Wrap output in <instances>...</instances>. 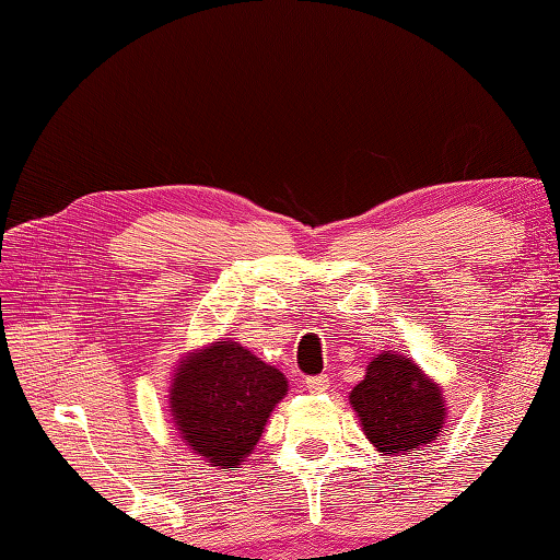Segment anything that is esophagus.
<instances>
[{
	"instance_id": "esophagus-1",
	"label": "esophagus",
	"mask_w": 560,
	"mask_h": 560,
	"mask_svg": "<svg viewBox=\"0 0 560 560\" xmlns=\"http://www.w3.org/2000/svg\"><path fill=\"white\" fill-rule=\"evenodd\" d=\"M305 389L311 392V395H323V392L329 389V377H327V375L307 377V380H305Z\"/></svg>"
}]
</instances>
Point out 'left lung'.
Wrapping results in <instances>:
<instances>
[{
	"instance_id": "1",
	"label": "left lung",
	"mask_w": 560,
	"mask_h": 560,
	"mask_svg": "<svg viewBox=\"0 0 560 560\" xmlns=\"http://www.w3.org/2000/svg\"><path fill=\"white\" fill-rule=\"evenodd\" d=\"M365 438L387 457H404L440 440L447 423L443 387L404 353L373 355L349 392Z\"/></svg>"
}]
</instances>
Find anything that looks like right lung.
I'll return each mask as SVG.
<instances>
[{
	"mask_svg": "<svg viewBox=\"0 0 560 560\" xmlns=\"http://www.w3.org/2000/svg\"><path fill=\"white\" fill-rule=\"evenodd\" d=\"M173 431L211 467L233 471L253 455L289 380L233 339L185 353L171 377Z\"/></svg>",
	"mask_w": 560,
	"mask_h": 560,
	"instance_id": "add662e5",
	"label": "right lung"
}]
</instances>
